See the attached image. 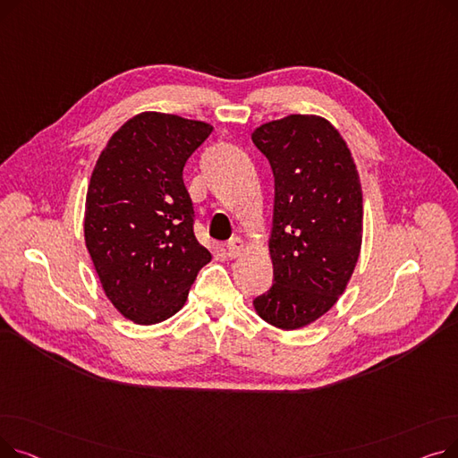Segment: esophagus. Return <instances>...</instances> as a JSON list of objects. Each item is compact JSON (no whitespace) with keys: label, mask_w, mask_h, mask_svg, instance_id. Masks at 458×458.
<instances>
[{"label":"esophagus","mask_w":458,"mask_h":458,"mask_svg":"<svg viewBox=\"0 0 458 458\" xmlns=\"http://www.w3.org/2000/svg\"><path fill=\"white\" fill-rule=\"evenodd\" d=\"M243 250H245V242H243L242 237H233V239H230V242L226 243V254H228L230 258L242 256Z\"/></svg>","instance_id":"1"}]
</instances>
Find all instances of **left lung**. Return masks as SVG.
<instances>
[{
  "instance_id": "8db88e82",
  "label": "left lung",
  "mask_w": 458,
  "mask_h": 458,
  "mask_svg": "<svg viewBox=\"0 0 458 458\" xmlns=\"http://www.w3.org/2000/svg\"><path fill=\"white\" fill-rule=\"evenodd\" d=\"M271 163L273 285L256 314L282 330L318 321L338 302L362 249V185L347 142L327 118L287 114L252 131Z\"/></svg>"
}]
</instances>
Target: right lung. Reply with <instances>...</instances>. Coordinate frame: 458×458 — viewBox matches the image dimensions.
<instances>
[{"label":"right lung","instance_id":"1","mask_svg":"<svg viewBox=\"0 0 458 458\" xmlns=\"http://www.w3.org/2000/svg\"><path fill=\"white\" fill-rule=\"evenodd\" d=\"M213 126L144 111L111 135L87 189L85 245L120 316L156 325L187 301L211 254L192 233L183 166Z\"/></svg>","mask_w":458,"mask_h":458}]
</instances>
